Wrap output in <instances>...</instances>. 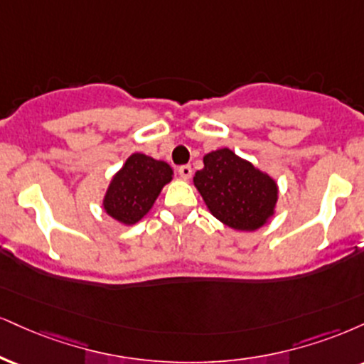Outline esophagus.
<instances>
[{
    "label": "esophagus",
    "instance_id": "34e87169",
    "mask_svg": "<svg viewBox=\"0 0 364 364\" xmlns=\"http://www.w3.org/2000/svg\"><path fill=\"white\" fill-rule=\"evenodd\" d=\"M191 173H193V169H191L190 164H183V166H179V168H178V174L183 179H190Z\"/></svg>",
    "mask_w": 364,
    "mask_h": 364
}]
</instances>
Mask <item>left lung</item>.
<instances>
[{
	"instance_id": "left-lung-1",
	"label": "left lung",
	"mask_w": 364,
	"mask_h": 364,
	"mask_svg": "<svg viewBox=\"0 0 364 364\" xmlns=\"http://www.w3.org/2000/svg\"><path fill=\"white\" fill-rule=\"evenodd\" d=\"M205 168L193 181L210 212L235 230H256L273 215L277 183L230 149L203 157Z\"/></svg>"
}]
</instances>
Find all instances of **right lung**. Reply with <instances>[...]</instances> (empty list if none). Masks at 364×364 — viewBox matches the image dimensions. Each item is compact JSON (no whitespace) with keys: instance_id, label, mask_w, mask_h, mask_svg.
<instances>
[{"instance_id":"obj_1","label":"right lung","mask_w":364,"mask_h":364,"mask_svg":"<svg viewBox=\"0 0 364 364\" xmlns=\"http://www.w3.org/2000/svg\"><path fill=\"white\" fill-rule=\"evenodd\" d=\"M171 178L173 169L169 164L146 154H132L113 176L103 207L115 220L132 225L151 210Z\"/></svg>"}]
</instances>
